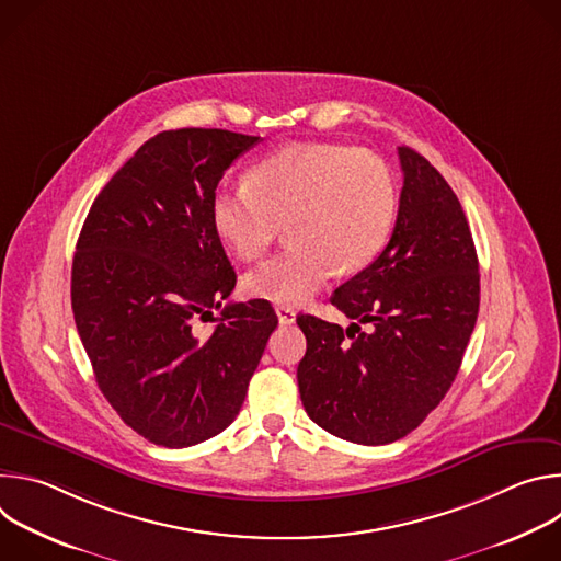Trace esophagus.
Here are the masks:
<instances>
[{"label":"esophagus","mask_w":561,"mask_h":561,"mask_svg":"<svg viewBox=\"0 0 561 561\" xmlns=\"http://www.w3.org/2000/svg\"><path fill=\"white\" fill-rule=\"evenodd\" d=\"M275 312H277V319L282 327H288L295 322V310L288 308V306H275Z\"/></svg>","instance_id":"obj_1"}]
</instances>
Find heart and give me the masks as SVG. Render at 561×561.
I'll return each mask as SVG.
<instances>
[{
  "mask_svg": "<svg viewBox=\"0 0 561 561\" xmlns=\"http://www.w3.org/2000/svg\"><path fill=\"white\" fill-rule=\"evenodd\" d=\"M397 180L383 159L342 144H295L260 162L249 184L221 186L210 221L221 244L242 262L262 257L288 228L290 249L244 277L257 299L299 306L340 271L373 266L392 234Z\"/></svg>",
  "mask_w": 561,
  "mask_h": 561,
  "instance_id": "obj_1",
  "label": "heart"
}]
</instances>
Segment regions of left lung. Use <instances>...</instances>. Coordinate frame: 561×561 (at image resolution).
<instances>
[{
  "instance_id": "obj_1",
  "label": "left lung",
  "mask_w": 561,
  "mask_h": 561,
  "mask_svg": "<svg viewBox=\"0 0 561 561\" xmlns=\"http://www.w3.org/2000/svg\"><path fill=\"white\" fill-rule=\"evenodd\" d=\"M399 210L379 260L331 304L353 324L299 314L308 417L353 444L407 437L448 392L479 310V264L461 204L426 157L399 146ZM362 323L371 329L364 334Z\"/></svg>"
}]
</instances>
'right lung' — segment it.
I'll return each instance as SVG.
<instances>
[{"instance_id": "1", "label": "right lung", "mask_w": 561, "mask_h": 561, "mask_svg": "<svg viewBox=\"0 0 561 561\" xmlns=\"http://www.w3.org/2000/svg\"><path fill=\"white\" fill-rule=\"evenodd\" d=\"M260 137L180 128L150 137L95 197L77 239L70 301L100 390L135 433L167 448L232 424L277 314L228 304L237 282L210 221L226 169Z\"/></svg>"}]
</instances>
